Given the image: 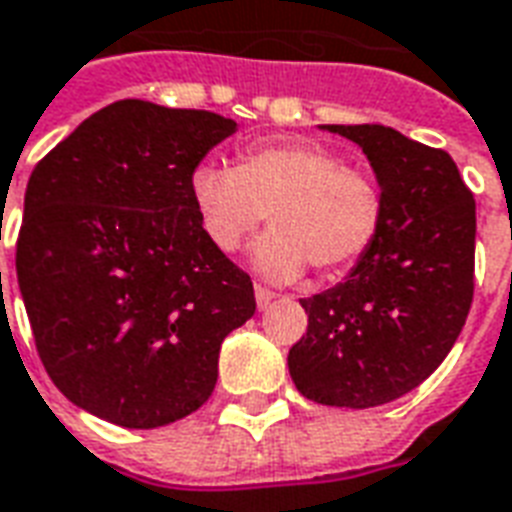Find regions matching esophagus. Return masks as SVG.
I'll list each match as a JSON object with an SVG mask.
<instances>
[{"label":"esophagus","mask_w":512,"mask_h":512,"mask_svg":"<svg viewBox=\"0 0 512 512\" xmlns=\"http://www.w3.org/2000/svg\"><path fill=\"white\" fill-rule=\"evenodd\" d=\"M253 291H256V305H259L261 310H264V307L270 305L272 299H275V291H270V288L256 286V288H253Z\"/></svg>","instance_id":"34e87169"}]
</instances>
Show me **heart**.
Returning <instances> with one entry per match:
<instances>
[{
    "label": "heart",
    "mask_w": 512,
    "mask_h": 512,
    "mask_svg": "<svg viewBox=\"0 0 512 512\" xmlns=\"http://www.w3.org/2000/svg\"><path fill=\"white\" fill-rule=\"evenodd\" d=\"M191 194L207 237L224 253L237 251L270 213L253 264L272 280L299 278L307 264L318 278L343 275L370 253L386 221L380 180L318 142H256L237 167L205 161L191 175Z\"/></svg>",
    "instance_id": "b5f03b06"
}]
</instances>
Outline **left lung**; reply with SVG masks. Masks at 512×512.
I'll list each match as a JSON object with an SVG mask.
<instances>
[{
    "label": "left lung",
    "mask_w": 512,
    "mask_h": 512,
    "mask_svg": "<svg viewBox=\"0 0 512 512\" xmlns=\"http://www.w3.org/2000/svg\"><path fill=\"white\" fill-rule=\"evenodd\" d=\"M326 129L367 153L386 221L348 280L302 299L288 372L302 397L361 410L421 386L456 343L475 294V199L443 148L380 124Z\"/></svg>",
    "instance_id": "obj_1"
}]
</instances>
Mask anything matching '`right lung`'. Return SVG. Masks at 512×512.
Instances as JSON below:
<instances>
[{"instance_id": "add662e5", "label": "right lung", "mask_w": 512, "mask_h": 512, "mask_svg": "<svg viewBox=\"0 0 512 512\" xmlns=\"http://www.w3.org/2000/svg\"><path fill=\"white\" fill-rule=\"evenodd\" d=\"M237 129L207 110L107 105L34 167L15 270L61 394L129 429L191 416L224 337L256 310L251 275L207 237L191 175Z\"/></svg>"}]
</instances>
